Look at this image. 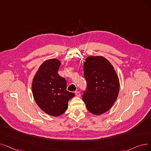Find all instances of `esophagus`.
Masks as SVG:
<instances>
[{
	"mask_svg": "<svg viewBox=\"0 0 151 151\" xmlns=\"http://www.w3.org/2000/svg\"><path fill=\"white\" fill-rule=\"evenodd\" d=\"M75 95L76 97H80L81 96V93L80 92V91H76L75 92Z\"/></svg>",
	"mask_w": 151,
	"mask_h": 151,
	"instance_id": "obj_1",
	"label": "esophagus"
}]
</instances>
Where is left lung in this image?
Here are the masks:
<instances>
[{"label": "left lung", "instance_id": "left-lung-1", "mask_svg": "<svg viewBox=\"0 0 151 151\" xmlns=\"http://www.w3.org/2000/svg\"><path fill=\"white\" fill-rule=\"evenodd\" d=\"M84 76L87 82L83 100L87 109L100 115L111 108L119 91V80L113 66L102 56H89L84 63Z\"/></svg>", "mask_w": 151, "mask_h": 151}]
</instances>
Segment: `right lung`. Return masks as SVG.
<instances>
[{"instance_id":"1","label":"right lung","mask_w":151,"mask_h":151,"mask_svg":"<svg viewBox=\"0 0 151 151\" xmlns=\"http://www.w3.org/2000/svg\"><path fill=\"white\" fill-rule=\"evenodd\" d=\"M60 62L55 59L45 61L33 78L32 90L38 106L52 116L65 112L68 101L75 93L67 91V81L58 73Z\"/></svg>"}]
</instances>
